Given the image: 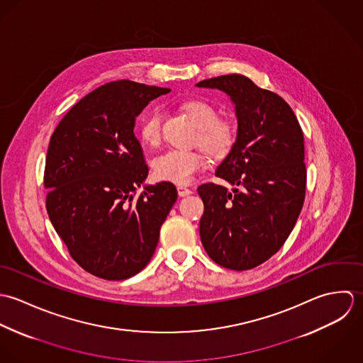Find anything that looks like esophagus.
<instances>
[{"label": "esophagus", "instance_id": "1", "mask_svg": "<svg viewBox=\"0 0 363 363\" xmlns=\"http://www.w3.org/2000/svg\"><path fill=\"white\" fill-rule=\"evenodd\" d=\"M177 191H178V195H179V196H188V195L192 194V191H191L189 188L184 186V185H178V186H177Z\"/></svg>", "mask_w": 363, "mask_h": 363}]
</instances>
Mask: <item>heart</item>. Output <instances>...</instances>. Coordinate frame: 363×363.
<instances>
[{
  "label": "heart",
  "mask_w": 363,
  "mask_h": 363,
  "mask_svg": "<svg viewBox=\"0 0 363 363\" xmlns=\"http://www.w3.org/2000/svg\"><path fill=\"white\" fill-rule=\"evenodd\" d=\"M185 113L195 123L198 130V143L211 154L225 152L234 142V129L227 121L218 119V111L205 101L194 99L184 105ZM162 112L152 108L145 112L139 123V135L145 145H155L161 136ZM205 167V158L198 151L169 150L154 160V174L161 181L178 185H188L194 181L196 172Z\"/></svg>",
  "instance_id": "b5f03b06"
}]
</instances>
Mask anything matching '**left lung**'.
I'll list each match as a JSON object with an SVG mask.
<instances>
[{
  "instance_id": "1",
  "label": "left lung",
  "mask_w": 363,
  "mask_h": 363,
  "mask_svg": "<svg viewBox=\"0 0 363 363\" xmlns=\"http://www.w3.org/2000/svg\"><path fill=\"white\" fill-rule=\"evenodd\" d=\"M196 86L225 92L238 122L237 139L216 169L233 191L213 182L198 188L205 205L201 240L218 265L252 269L279 251L303 208V132L288 102L245 75H220Z\"/></svg>"
}]
</instances>
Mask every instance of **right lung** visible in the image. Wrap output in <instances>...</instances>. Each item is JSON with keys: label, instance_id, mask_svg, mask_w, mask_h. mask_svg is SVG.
I'll return each mask as SVG.
<instances>
[{"label": "right lung", "instance_id": "right-lung-1", "mask_svg": "<svg viewBox=\"0 0 363 363\" xmlns=\"http://www.w3.org/2000/svg\"><path fill=\"white\" fill-rule=\"evenodd\" d=\"M169 88L129 79L98 86L66 113L46 155L49 218L74 261L106 281L139 274L177 201L171 182L138 188L148 175L136 118Z\"/></svg>", "mask_w": 363, "mask_h": 363}]
</instances>
